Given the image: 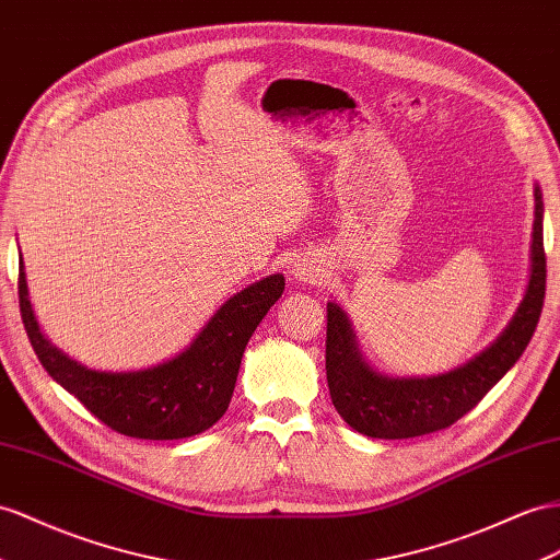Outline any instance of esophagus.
Returning a JSON list of instances; mask_svg holds the SVG:
<instances>
[{
	"label": "esophagus",
	"mask_w": 560,
	"mask_h": 560,
	"mask_svg": "<svg viewBox=\"0 0 560 560\" xmlns=\"http://www.w3.org/2000/svg\"><path fill=\"white\" fill-rule=\"evenodd\" d=\"M293 277L295 281H303V283H317L326 275H324V267L314 260V257H300V260L293 265Z\"/></svg>",
	"instance_id": "1"
}]
</instances>
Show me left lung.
<instances>
[{
    "label": "left lung",
    "mask_w": 560,
    "mask_h": 560,
    "mask_svg": "<svg viewBox=\"0 0 560 560\" xmlns=\"http://www.w3.org/2000/svg\"><path fill=\"white\" fill-rule=\"evenodd\" d=\"M541 218V191L535 186L533 267H529L523 303L494 342L447 374L425 378H393L378 374L364 362L357 348L348 314L336 303L326 305V381L331 402L342 421L369 438H419L450 428L494 388L501 376L521 360L544 307L547 255H544Z\"/></svg>",
    "instance_id": "1"
}]
</instances>
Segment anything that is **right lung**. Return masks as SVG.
I'll return each mask as SVG.
<instances>
[{
  "label": "right lung",
  "instance_id": "obj_1",
  "mask_svg": "<svg viewBox=\"0 0 560 560\" xmlns=\"http://www.w3.org/2000/svg\"><path fill=\"white\" fill-rule=\"evenodd\" d=\"M283 285V275L250 283L229 298L177 357L151 369L113 374L78 364L42 336L27 300L23 257L19 260L21 317L37 360L98 421L137 440L191 438L224 417L243 350L269 307L281 298Z\"/></svg>",
  "mask_w": 560,
  "mask_h": 560
}]
</instances>
